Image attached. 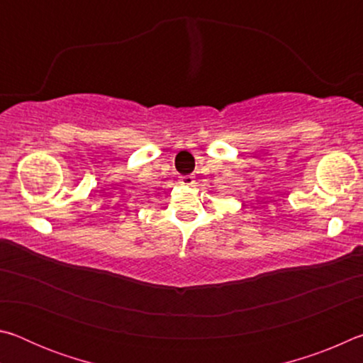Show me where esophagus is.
Listing matches in <instances>:
<instances>
[{"mask_svg":"<svg viewBox=\"0 0 363 363\" xmlns=\"http://www.w3.org/2000/svg\"><path fill=\"white\" fill-rule=\"evenodd\" d=\"M181 184H184V186H194L195 184V176L189 174V176H181Z\"/></svg>","mask_w":363,"mask_h":363,"instance_id":"esophagus-1","label":"esophagus"}]
</instances>
